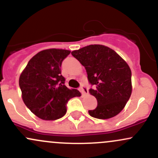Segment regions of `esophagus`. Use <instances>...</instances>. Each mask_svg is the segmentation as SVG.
<instances>
[{
	"label": "esophagus",
	"mask_w": 158,
	"mask_h": 158,
	"mask_svg": "<svg viewBox=\"0 0 158 158\" xmlns=\"http://www.w3.org/2000/svg\"><path fill=\"white\" fill-rule=\"evenodd\" d=\"M80 91H81V92H82V95H85V94H87L88 92H89V91H88L87 88H86L85 86H84V85L81 86Z\"/></svg>",
	"instance_id": "esophagus-1"
}]
</instances>
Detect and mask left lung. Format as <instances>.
I'll return each instance as SVG.
<instances>
[{
  "mask_svg": "<svg viewBox=\"0 0 158 158\" xmlns=\"http://www.w3.org/2000/svg\"><path fill=\"white\" fill-rule=\"evenodd\" d=\"M84 66L89 82V93L96 98L98 106L89 110L98 119L115 117L125 107L132 94L131 69L117 52L102 44H91L71 52Z\"/></svg>",
  "mask_w": 158,
  "mask_h": 158,
  "instance_id": "obj_1",
  "label": "left lung"
}]
</instances>
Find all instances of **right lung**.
Wrapping results in <instances>:
<instances>
[{
  "instance_id": "right-lung-1",
  "label": "right lung",
  "mask_w": 158,
  "mask_h": 158,
  "mask_svg": "<svg viewBox=\"0 0 158 158\" xmlns=\"http://www.w3.org/2000/svg\"><path fill=\"white\" fill-rule=\"evenodd\" d=\"M70 53L64 49L43 50L31 58L19 79L23 102L31 113L44 120H55L66 113V104L81 96L68 89L61 75L62 61Z\"/></svg>"
}]
</instances>
